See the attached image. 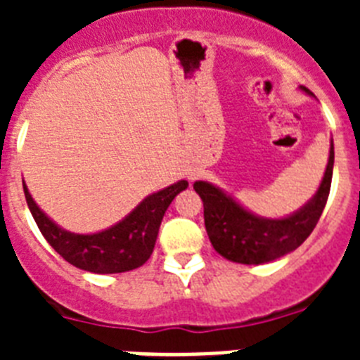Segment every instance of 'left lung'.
<instances>
[{
	"instance_id": "8db88e82",
	"label": "left lung",
	"mask_w": 360,
	"mask_h": 360,
	"mask_svg": "<svg viewBox=\"0 0 360 360\" xmlns=\"http://www.w3.org/2000/svg\"><path fill=\"white\" fill-rule=\"evenodd\" d=\"M301 91L314 97L308 88ZM333 174V141L323 180L303 207L283 218H265L241 205L227 191L205 180L193 184L203 202V219L212 247L219 256L241 265H263L287 256L311 234L330 195Z\"/></svg>"
}]
</instances>
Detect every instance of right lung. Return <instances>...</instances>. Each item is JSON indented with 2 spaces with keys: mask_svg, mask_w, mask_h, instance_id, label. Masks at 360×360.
Here are the masks:
<instances>
[{
  "mask_svg": "<svg viewBox=\"0 0 360 360\" xmlns=\"http://www.w3.org/2000/svg\"><path fill=\"white\" fill-rule=\"evenodd\" d=\"M187 180H178L146 196L128 216L111 227L90 234H77L57 225L32 198L23 182L28 209L44 240L59 256L77 269L94 274H119L144 265L157 243L165 211L178 193L187 189Z\"/></svg>",
  "mask_w": 360,
  "mask_h": 360,
  "instance_id": "obj_1",
  "label": "right lung"
}]
</instances>
